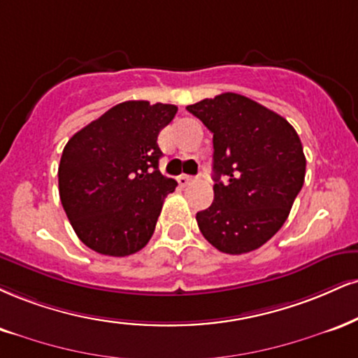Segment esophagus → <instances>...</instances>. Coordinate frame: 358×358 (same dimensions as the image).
<instances>
[{
    "mask_svg": "<svg viewBox=\"0 0 358 358\" xmlns=\"http://www.w3.org/2000/svg\"><path fill=\"white\" fill-rule=\"evenodd\" d=\"M192 182H193V176H190V175H180L178 176L180 187H187V185H190Z\"/></svg>",
    "mask_w": 358,
    "mask_h": 358,
    "instance_id": "obj_1",
    "label": "esophagus"
}]
</instances>
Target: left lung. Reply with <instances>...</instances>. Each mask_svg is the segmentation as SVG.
Returning <instances> with one entry per match:
<instances>
[{
  "mask_svg": "<svg viewBox=\"0 0 358 358\" xmlns=\"http://www.w3.org/2000/svg\"><path fill=\"white\" fill-rule=\"evenodd\" d=\"M187 110L213 133L215 198L196 213L201 235L228 255L260 248L285 223L303 187L307 160L295 128L236 93L206 98Z\"/></svg>",
  "mask_w": 358,
  "mask_h": 358,
  "instance_id": "1",
  "label": "left lung"
}]
</instances>
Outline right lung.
<instances>
[{
	"label": "right lung",
	"instance_id": "obj_1",
	"mask_svg": "<svg viewBox=\"0 0 358 358\" xmlns=\"http://www.w3.org/2000/svg\"><path fill=\"white\" fill-rule=\"evenodd\" d=\"M176 111L175 105L124 101L68 140L58 166L59 198L88 248L127 257L150 242L163 200L178 185L162 175L157 143Z\"/></svg>",
	"mask_w": 358,
	"mask_h": 358
}]
</instances>
